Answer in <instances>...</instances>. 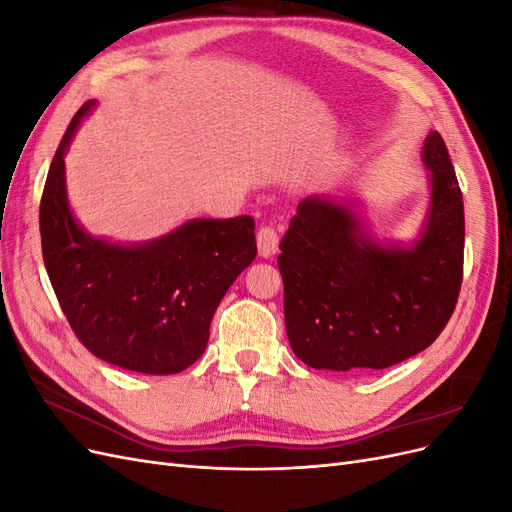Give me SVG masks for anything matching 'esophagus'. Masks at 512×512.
Returning a JSON list of instances; mask_svg holds the SVG:
<instances>
[{"label": "esophagus", "mask_w": 512, "mask_h": 512, "mask_svg": "<svg viewBox=\"0 0 512 512\" xmlns=\"http://www.w3.org/2000/svg\"><path fill=\"white\" fill-rule=\"evenodd\" d=\"M277 243H280V235L273 224L260 226L258 230V252L262 258H271L277 252Z\"/></svg>", "instance_id": "34e87169"}]
</instances>
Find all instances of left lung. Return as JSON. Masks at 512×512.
Instances as JSON below:
<instances>
[{"instance_id":"left-lung-1","label":"left lung","mask_w":512,"mask_h":512,"mask_svg":"<svg viewBox=\"0 0 512 512\" xmlns=\"http://www.w3.org/2000/svg\"><path fill=\"white\" fill-rule=\"evenodd\" d=\"M431 207L412 250L380 247L350 209L307 198L280 243L286 333L314 369H384L436 342L463 280V198L444 138L423 147Z\"/></svg>"}]
</instances>
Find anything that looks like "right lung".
<instances>
[{"instance_id":"obj_1","label":"right lung","mask_w":512,"mask_h":512,"mask_svg":"<svg viewBox=\"0 0 512 512\" xmlns=\"http://www.w3.org/2000/svg\"><path fill=\"white\" fill-rule=\"evenodd\" d=\"M85 102L61 138L40 200L46 273L74 335L98 359L151 376L190 367L209 342L215 309L256 258L254 218L192 220L143 245H113L76 224L64 153Z\"/></svg>"}]
</instances>
